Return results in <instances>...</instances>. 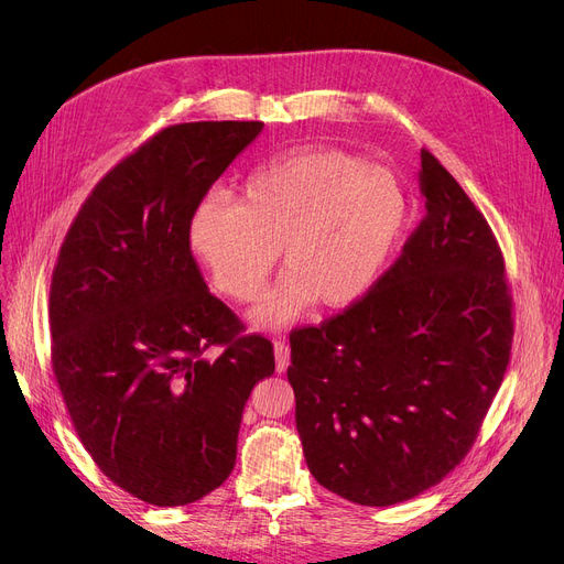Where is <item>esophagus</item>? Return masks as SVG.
Segmentation results:
<instances>
[{"mask_svg":"<svg viewBox=\"0 0 564 564\" xmlns=\"http://www.w3.org/2000/svg\"><path fill=\"white\" fill-rule=\"evenodd\" d=\"M274 357H276V372H285L290 364V347L283 340L274 343Z\"/></svg>","mask_w":564,"mask_h":564,"instance_id":"34e87169","label":"esophagus"}]
</instances>
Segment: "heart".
I'll return each mask as SVG.
<instances>
[{
  "mask_svg": "<svg viewBox=\"0 0 564 564\" xmlns=\"http://www.w3.org/2000/svg\"><path fill=\"white\" fill-rule=\"evenodd\" d=\"M409 221L400 177L338 148H292L253 169L237 203L203 198L187 242L215 288L232 302L258 297L281 251L283 279L253 308L276 329L313 302L357 304L377 283Z\"/></svg>",
  "mask_w": 564,
  "mask_h": 564,
  "instance_id": "1",
  "label": "heart"
}]
</instances>
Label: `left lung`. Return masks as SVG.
Instances as JSON below:
<instances>
[{"instance_id":"left-lung-1","label":"left lung","mask_w":564,"mask_h":564,"mask_svg":"<svg viewBox=\"0 0 564 564\" xmlns=\"http://www.w3.org/2000/svg\"><path fill=\"white\" fill-rule=\"evenodd\" d=\"M419 183L427 213L391 270L345 313L290 334L308 470L370 508L423 494L464 459L512 349L487 219L427 151Z\"/></svg>"}]
</instances>
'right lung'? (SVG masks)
Listing matches in <instances>:
<instances>
[{"instance_id": "add662e5", "label": "right lung", "mask_w": 564, "mask_h": 564, "mask_svg": "<svg viewBox=\"0 0 564 564\" xmlns=\"http://www.w3.org/2000/svg\"><path fill=\"white\" fill-rule=\"evenodd\" d=\"M262 126L162 130L96 185L58 251V389L100 470L151 506H187L226 482L245 404L274 375L272 343L242 336L187 242L194 207Z\"/></svg>"}]
</instances>
